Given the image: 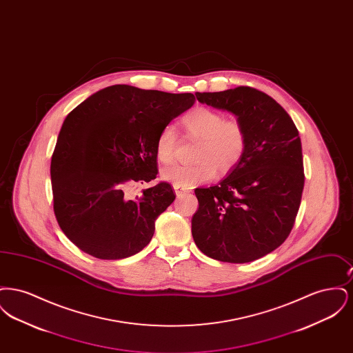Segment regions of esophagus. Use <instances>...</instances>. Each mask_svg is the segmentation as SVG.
<instances>
[{"label": "esophagus", "mask_w": 353, "mask_h": 353, "mask_svg": "<svg viewBox=\"0 0 353 353\" xmlns=\"http://www.w3.org/2000/svg\"><path fill=\"white\" fill-rule=\"evenodd\" d=\"M173 189H174V193H176L177 197H181V196H184V194L189 192L186 188L181 186V185L173 184Z\"/></svg>", "instance_id": "34e87169"}]
</instances>
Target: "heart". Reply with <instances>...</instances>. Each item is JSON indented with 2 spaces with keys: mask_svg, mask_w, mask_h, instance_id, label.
<instances>
[{
  "mask_svg": "<svg viewBox=\"0 0 353 353\" xmlns=\"http://www.w3.org/2000/svg\"><path fill=\"white\" fill-rule=\"evenodd\" d=\"M185 134L197 137L193 159L194 164H177L163 170V179L173 184L192 186L232 172L241 163L248 148L245 125L235 119L225 117L212 108L197 107L180 121ZM177 147L176 131L168 125L156 139L154 153L161 164H170Z\"/></svg>",
  "mask_w": 353,
  "mask_h": 353,
  "instance_id": "obj_1",
  "label": "heart"
}]
</instances>
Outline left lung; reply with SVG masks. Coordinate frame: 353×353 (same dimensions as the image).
Here are the masks:
<instances>
[{"instance_id":"obj_1","label":"left lung","mask_w":353,"mask_h":353,"mask_svg":"<svg viewBox=\"0 0 353 353\" xmlns=\"http://www.w3.org/2000/svg\"><path fill=\"white\" fill-rule=\"evenodd\" d=\"M196 97L234 114L246 128L248 148L219 185L194 189L193 239L213 259L252 262L279 248L294 228L304 186L298 128L279 103L252 87Z\"/></svg>"}]
</instances>
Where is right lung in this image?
Returning a JSON list of instances; mask_svg holds the SVG:
<instances>
[{"mask_svg": "<svg viewBox=\"0 0 353 353\" xmlns=\"http://www.w3.org/2000/svg\"><path fill=\"white\" fill-rule=\"evenodd\" d=\"M194 101L189 92L115 84L68 114L51 157V188L58 225L77 248L123 259L151 242L154 221L176 194L160 181L127 200L124 188L156 179V139Z\"/></svg>", "mask_w": 353, "mask_h": 353, "instance_id": "right-lung-1", "label": "right lung"}]
</instances>
